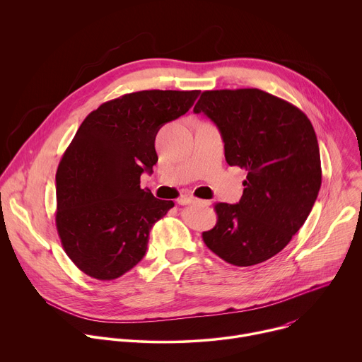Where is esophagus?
Masks as SVG:
<instances>
[{
    "label": "esophagus",
    "instance_id": "34e87169",
    "mask_svg": "<svg viewBox=\"0 0 362 362\" xmlns=\"http://www.w3.org/2000/svg\"><path fill=\"white\" fill-rule=\"evenodd\" d=\"M178 204H180V205H189V204H202V205H209V201L197 199V198H194V197L185 195V197H180V198H178Z\"/></svg>",
    "mask_w": 362,
    "mask_h": 362
}]
</instances>
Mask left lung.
I'll use <instances>...</instances> for the list:
<instances>
[{
	"mask_svg": "<svg viewBox=\"0 0 362 362\" xmlns=\"http://www.w3.org/2000/svg\"><path fill=\"white\" fill-rule=\"evenodd\" d=\"M220 128L226 160L244 168L238 204L216 202L205 245L237 267L278 254L304 226L321 187L315 131L296 105L258 88L204 91L194 107Z\"/></svg>",
	"mask_w": 362,
	"mask_h": 362,
	"instance_id": "left-lung-1",
	"label": "left lung"
}]
</instances>
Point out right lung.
Here are the masks:
<instances>
[{
    "label": "right lung",
    "instance_id": "obj_1",
    "mask_svg": "<svg viewBox=\"0 0 362 362\" xmlns=\"http://www.w3.org/2000/svg\"><path fill=\"white\" fill-rule=\"evenodd\" d=\"M198 94H125L90 112L72 138L55 175V224L65 254L88 276L115 279L146 255L151 227L174 202L141 189L139 178L158 161V129Z\"/></svg>",
    "mask_w": 362,
    "mask_h": 362
}]
</instances>
